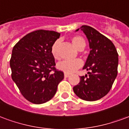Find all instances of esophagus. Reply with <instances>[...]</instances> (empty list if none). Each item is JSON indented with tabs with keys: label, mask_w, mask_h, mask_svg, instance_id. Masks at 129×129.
Returning <instances> with one entry per match:
<instances>
[{
	"label": "esophagus",
	"mask_w": 129,
	"mask_h": 129,
	"mask_svg": "<svg viewBox=\"0 0 129 129\" xmlns=\"http://www.w3.org/2000/svg\"><path fill=\"white\" fill-rule=\"evenodd\" d=\"M70 77V74H64V77L65 78H68V77Z\"/></svg>",
	"instance_id": "34e87169"
}]
</instances>
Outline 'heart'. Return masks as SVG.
Masks as SVG:
<instances>
[{"mask_svg": "<svg viewBox=\"0 0 129 129\" xmlns=\"http://www.w3.org/2000/svg\"><path fill=\"white\" fill-rule=\"evenodd\" d=\"M71 41L77 50H80L81 49H84L85 46V41L81 36H74L71 38ZM59 41L57 40L52 44L50 48L51 54L55 59H59ZM82 66H83V62L79 59L72 60V61L65 60L59 62L57 64V68L64 72L65 74H72L75 71H77V70L81 68Z\"/></svg>", "mask_w": 129, "mask_h": 129, "instance_id": "b5f03b06", "label": "heart"}]
</instances>
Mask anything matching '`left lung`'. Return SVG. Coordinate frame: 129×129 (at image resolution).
<instances>
[{"label":"left lung","mask_w":129,"mask_h":129,"mask_svg":"<svg viewBox=\"0 0 129 129\" xmlns=\"http://www.w3.org/2000/svg\"><path fill=\"white\" fill-rule=\"evenodd\" d=\"M81 28L91 48L83 68L89 72L87 75L80 77V82L73 90L83 100L97 101L108 94L112 87L118 74V54L113 42L98 30L87 25Z\"/></svg>","instance_id":"1"}]
</instances>
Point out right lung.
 Returning <instances> with one entry per match:
<instances>
[{
  "label": "right lung",
  "mask_w": 129,
  "mask_h": 129,
  "mask_svg": "<svg viewBox=\"0 0 129 129\" xmlns=\"http://www.w3.org/2000/svg\"><path fill=\"white\" fill-rule=\"evenodd\" d=\"M60 33L37 30L28 33L12 50L11 78L22 95L34 104L44 103L56 94L63 73L55 68L50 48Z\"/></svg>",
  "instance_id": "1"
}]
</instances>
